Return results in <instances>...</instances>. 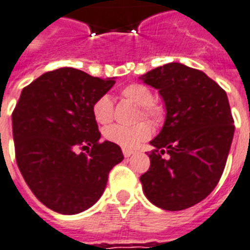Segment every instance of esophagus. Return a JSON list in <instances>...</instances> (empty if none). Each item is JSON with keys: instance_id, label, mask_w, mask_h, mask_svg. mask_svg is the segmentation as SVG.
<instances>
[{"instance_id": "obj_1", "label": "esophagus", "mask_w": 250, "mask_h": 250, "mask_svg": "<svg viewBox=\"0 0 250 250\" xmlns=\"http://www.w3.org/2000/svg\"><path fill=\"white\" fill-rule=\"evenodd\" d=\"M123 153H124V156L125 157H130L133 153H134V151H131V149H123Z\"/></svg>"}]
</instances>
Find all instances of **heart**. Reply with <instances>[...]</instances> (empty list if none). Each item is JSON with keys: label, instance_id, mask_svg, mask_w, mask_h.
I'll return each instance as SVG.
<instances>
[{"label": "heart", "instance_id": "obj_1", "mask_svg": "<svg viewBox=\"0 0 250 250\" xmlns=\"http://www.w3.org/2000/svg\"><path fill=\"white\" fill-rule=\"evenodd\" d=\"M121 95L139 107L137 119L148 120L149 123L160 124L164 120V108L153 102V94L142 83H130L121 90ZM94 120L101 125L112 121L113 103L109 95L104 94L98 98L91 107ZM103 137L108 142L125 149L137 148L142 142L151 137V127L147 123H138L133 126L111 125L103 130Z\"/></svg>", "mask_w": 250, "mask_h": 250}]
</instances>
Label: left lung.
<instances>
[{"label":"left lung","mask_w":250,"mask_h":250,"mask_svg":"<svg viewBox=\"0 0 250 250\" xmlns=\"http://www.w3.org/2000/svg\"><path fill=\"white\" fill-rule=\"evenodd\" d=\"M141 79L159 90L167 108L142 187L153 205L183 210L204 200L222 177L235 131L229 98L204 72L181 63Z\"/></svg>","instance_id":"obj_1"}]
</instances>
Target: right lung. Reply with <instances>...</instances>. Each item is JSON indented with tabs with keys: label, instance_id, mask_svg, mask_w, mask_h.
Returning <instances> with one entry per match:
<instances>
[{
	"label": "right lung",
	"instance_id": "1",
	"mask_svg": "<svg viewBox=\"0 0 250 250\" xmlns=\"http://www.w3.org/2000/svg\"><path fill=\"white\" fill-rule=\"evenodd\" d=\"M113 85V79L65 67L46 72L21 91L13 112L17 164L33 195L51 210L89 209L104 191L109 170L123 161L119 146L99 141L91 112Z\"/></svg>",
	"mask_w": 250,
	"mask_h": 250
}]
</instances>
